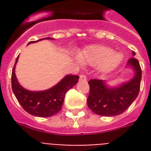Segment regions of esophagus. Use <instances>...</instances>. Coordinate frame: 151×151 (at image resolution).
Returning a JSON list of instances; mask_svg holds the SVG:
<instances>
[{"label": "esophagus", "mask_w": 151, "mask_h": 151, "mask_svg": "<svg viewBox=\"0 0 151 151\" xmlns=\"http://www.w3.org/2000/svg\"><path fill=\"white\" fill-rule=\"evenodd\" d=\"M80 80L82 81H85L87 80V78H86V76H85V74H81Z\"/></svg>", "instance_id": "34e87169"}]
</instances>
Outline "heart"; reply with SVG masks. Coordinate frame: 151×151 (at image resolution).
<instances>
[{
    "mask_svg": "<svg viewBox=\"0 0 151 151\" xmlns=\"http://www.w3.org/2000/svg\"><path fill=\"white\" fill-rule=\"evenodd\" d=\"M82 63L89 65L99 64L101 71L108 73L114 70L122 64L124 56L118 52H114L107 46L96 45L88 46L78 55Z\"/></svg>",
    "mask_w": 151,
    "mask_h": 151,
    "instance_id": "obj_1",
    "label": "heart"
}]
</instances>
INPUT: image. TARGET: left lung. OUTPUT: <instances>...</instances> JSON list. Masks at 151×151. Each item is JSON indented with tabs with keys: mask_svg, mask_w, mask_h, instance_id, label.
Here are the masks:
<instances>
[{
	"mask_svg": "<svg viewBox=\"0 0 151 151\" xmlns=\"http://www.w3.org/2000/svg\"><path fill=\"white\" fill-rule=\"evenodd\" d=\"M136 53L132 52V56ZM127 66L134 70L131 80L115 87H110L103 80L92 79L88 81L90 92L88 106L92 112L106 117L117 116L124 112L138 96L140 88L142 70L136 58L129 59Z\"/></svg>",
	"mask_w": 151,
	"mask_h": 151,
	"instance_id": "obj_1",
	"label": "left lung"
}]
</instances>
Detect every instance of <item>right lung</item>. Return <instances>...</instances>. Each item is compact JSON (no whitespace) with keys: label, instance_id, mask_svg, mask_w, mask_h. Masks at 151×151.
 I'll return each instance as SVG.
<instances>
[{"label":"right lung","instance_id":"add662e5","mask_svg":"<svg viewBox=\"0 0 151 151\" xmlns=\"http://www.w3.org/2000/svg\"><path fill=\"white\" fill-rule=\"evenodd\" d=\"M45 39L55 40L45 37L36 41H30L28 45ZM19 56L15 60L12 73V88L18 102L29 114L36 117H48L59 113L63 103L65 95L69 89L78 83L79 77L77 75H66L59 83L49 89L44 91H29L21 86L15 76V65Z\"/></svg>","mask_w":151,"mask_h":151}]
</instances>
